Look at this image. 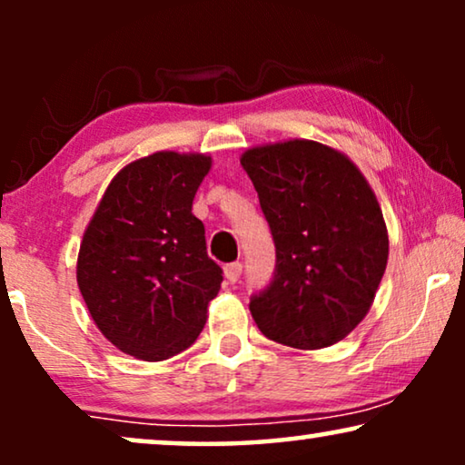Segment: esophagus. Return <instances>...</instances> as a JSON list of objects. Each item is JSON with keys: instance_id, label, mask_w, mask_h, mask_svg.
Returning a JSON list of instances; mask_svg holds the SVG:
<instances>
[{"instance_id": "34e87169", "label": "esophagus", "mask_w": 465, "mask_h": 465, "mask_svg": "<svg viewBox=\"0 0 465 465\" xmlns=\"http://www.w3.org/2000/svg\"><path fill=\"white\" fill-rule=\"evenodd\" d=\"M241 271H243V266H241L239 262H231V264L224 266V277H226L231 283H234V282H239Z\"/></svg>"}]
</instances>
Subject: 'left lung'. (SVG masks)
<instances>
[{"mask_svg":"<svg viewBox=\"0 0 465 465\" xmlns=\"http://www.w3.org/2000/svg\"><path fill=\"white\" fill-rule=\"evenodd\" d=\"M241 164L277 247L275 277L250 302L253 322L282 345H334L371 311L387 266L377 194L351 158L311 139L253 145Z\"/></svg>","mask_w":465,"mask_h":465,"instance_id":"1","label":"left lung"}]
</instances>
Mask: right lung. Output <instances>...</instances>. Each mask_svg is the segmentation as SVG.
Instances as JSON below:
<instances>
[{"mask_svg":"<svg viewBox=\"0 0 465 465\" xmlns=\"http://www.w3.org/2000/svg\"><path fill=\"white\" fill-rule=\"evenodd\" d=\"M212 156L161 150L118 171L88 222L75 277L99 332L123 353L161 361L193 345L222 269L193 213Z\"/></svg>","mask_w":465,"mask_h":465,"instance_id":"1","label":"right lung"}]
</instances>
